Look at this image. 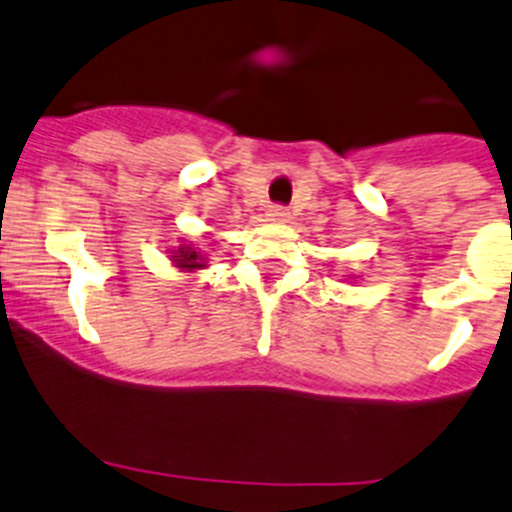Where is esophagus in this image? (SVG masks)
Returning a JSON list of instances; mask_svg holds the SVG:
<instances>
[{
  "label": "esophagus",
  "instance_id": "1",
  "mask_svg": "<svg viewBox=\"0 0 512 512\" xmlns=\"http://www.w3.org/2000/svg\"><path fill=\"white\" fill-rule=\"evenodd\" d=\"M266 216H268V221H276V224H286V221L291 219V214H288L286 206H271Z\"/></svg>",
  "mask_w": 512,
  "mask_h": 512
}]
</instances>
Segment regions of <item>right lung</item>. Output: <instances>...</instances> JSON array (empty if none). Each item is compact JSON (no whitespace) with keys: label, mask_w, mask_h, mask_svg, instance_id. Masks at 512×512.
I'll return each mask as SVG.
<instances>
[{"label":"right lung","mask_w":512,"mask_h":512,"mask_svg":"<svg viewBox=\"0 0 512 512\" xmlns=\"http://www.w3.org/2000/svg\"><path fill=\"white\" fill-rule=\"evenodd\" d=\"M169 254H171V263L186 273H194L199 271V268L209 266V254H204V249H199L196 244H186L184 241V244L169 249Z\"/></svg>","instance_id":"obj_1"}]
</instances>
